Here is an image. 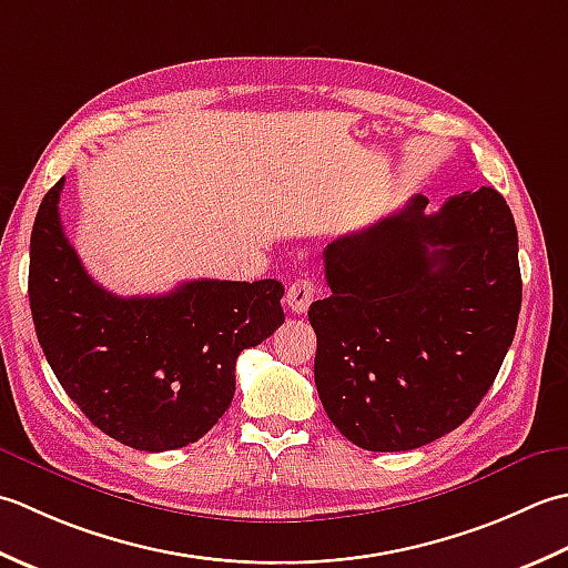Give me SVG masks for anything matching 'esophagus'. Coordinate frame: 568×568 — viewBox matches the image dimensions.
Wrapping results in <instances>:
<instances>
[{"label": "esophagus", "instance_id": "1", "mask_svg": "<svg viewBox=\"0 0 568 568\" xmlns=\"http://www.w3.org/2000/svg\"><path fill=\"white\" fill-rule=\"evenodd\" d=\"M316 298V282L311 276H298L292 286L286 288V306L294 311V314H306L308 306L314 304Z\"/></svg>", "mask_w": 568, "mask_h": 568}]
</instances>
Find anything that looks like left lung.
<instances>
[{
  "instance_id": "1",
  "label": "left lung",
  "mask_w": 568,
  "mask_h": 568,
  "mask_svg": "<svg viewBox=\"0 0 568 568\" xmlns=\"http://www.w3.org/2000/svg\"><path fill=\"white\" fill-rule=\"evenodd\" d=\"M424 195L323 250L331 296L314 301L323 409L365 450L432 444L476 412L513 345L523 276L517 227L490 186Z\"/></svg>"
}]
</instances>
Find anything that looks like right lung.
Instances as JSON below:
<instances>
[{
  "instance_id": "right-lung-1",
  "label": "right lung",
  "mask_w": 568,
  "mask_h": 568,
  "mask_svg": "<svg viewBox=\"0 0 568 568\" xmlns=\"http://www.w3.org/2000/svg\"><path fill=\"white\" fill-rule=\"evenodd\" d=\"M43 195L31 230L29 304L53 375L80 412L136 450L199 442L235 395V363L282 326L284 286L183 282L161 296H114L68 242L58 201Z\"/></svg>"
}]
</instances>
